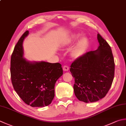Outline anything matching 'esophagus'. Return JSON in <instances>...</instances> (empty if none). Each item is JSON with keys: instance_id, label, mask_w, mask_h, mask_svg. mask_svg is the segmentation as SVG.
Returning a JSON list of instances; mask_svg holds the SVG:
<instances>
[{"instance_id": "1", "label": "esophagus", "mask_w": 126, "mask_h": 126, "mask_svg": "<svg viewBox=\"0 0 126 126\" xmlns=\"http://www.w3.org/2000/svg\"><path fill=\"white\" fill-rule=\"evenodd\" d=\"M69 66L68 65H64L63 66V70L64 71H68L69 70Z\"/></svg>"}]
</instances>
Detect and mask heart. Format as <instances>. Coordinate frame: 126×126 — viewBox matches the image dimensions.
<instances>
[{"label":"heart","instance_id":"1","mask_svg":"<svg viewBox=\"0 0 126 126\" xmlns=\"http://www.w3.org/2000/svg\"><path fill=\"white\" fill-rule=\"evenodd\" d=\"M79 35H74L71 38L69 39L68 43L69 44H71L74 43L76 39H78ZM87 40L86 38H83L81 39V40L78 42V43L76 46L74 48V50L72 51L73 56L75 57H78L81 55H82L86 51V47H87Z\"/></svg>","mask_w":126,"mask_h":126}]
</instances>
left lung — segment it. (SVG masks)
<instances>
[{
	"instance_id": "1",
	"label": "left lung",
	"mask_w": 126,
	"mask_h": 126,
	"mask_svg": "<svg viewBox=\"0 0 126 126\" xmlns=\"http://www.w3.org/2000/svg\"><path fill=\"white\" fill-rule=\"evenodd\" d=\"M99 46L87 52L71 63L70 71L74 78V91L76 98L85 103L95 102L107 95L115 74L111 49L98 33Z\"/></svg>"
}]
</instances>
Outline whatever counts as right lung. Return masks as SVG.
Returning <instances> with one entry per match:
<instances>
[{"label":"right lung","instance_id":"right-lung-1","mask_svg":"<svg viewBox=\"0 0 126 126\" xmlns=\"http://www.w3.org/2000/svg\"><path fill=\"white\" fill-rule=\"evenodd\" d=\"M26 31L15 46L10 62L11 82L21 99L32 107H44L50 104L55 97V85L63 75L59 63L27 61L23 57L22 44L28 35Z\"/></svg>","mask_w":126,"mask_h":126}]
</instances>
